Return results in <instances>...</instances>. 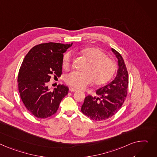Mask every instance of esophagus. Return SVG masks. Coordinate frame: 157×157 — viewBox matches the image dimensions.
Returning <instances> with one entry per match:
<instances>
[{
	"label": "esophagus",
	"instance_id": "esophagus-1",
	"mask_svg": "<svg viewBox=\"0 0 157 157\" xmlns=\"http://www.w3.org/2000/svg\"><path fill=\"white\" fill-rule=\"evenodd\" d=\"M69 90H70V91H71V92H75V91H78V90H76V89H75V88H69Z\"/></svg>",
	"mask_w": 157,
	"mask_h": 157
}]
</instances>
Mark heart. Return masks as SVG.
Listing matches in <instances>:
<instances>
[{
    "instance_id": "1",
    "label": "heart",
    "mask_w": 157,
    "mask_h": 157,
    "mask_svg": "<svg viewBox=\"0 0 157 157\" xmlns=\"http://www.w3.org/2000/svg\"><path fill=\"white\" fill-rule=\"evenodd\" d=\"M88 64L85 72L72 71L66 76V82L73 88L83 89L93 81L95 84L100 85L107 82L113 75L116 64L101 50L96 48H88L82 50ZM72 60L71 52H67L62 59V67L66 70L70 68Z\"/></svg>"
}]
</instances>
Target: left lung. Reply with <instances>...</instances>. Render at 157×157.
Listing matches in <instances>:
<instances>
[{
	"mask_svg": "<svg viewBox=\"0 0 157 157\" xmlns=\"http://www.w3.org/2000/svg\"><path fill=\"white\" fill-rule=\"evenodd\" d=\"M112 51L118 59L117 76L109 84L96 91L99 97L88 95L81 106L83 114L92 120H106L116 114L121 108L128 94V72L124 60L117 51Z\"/></svg>",
	"mask_w": 157,
	"mask_h": 157,
	"instance_id": "8db88e82",
	"label": "left lung"
}]
</instances>
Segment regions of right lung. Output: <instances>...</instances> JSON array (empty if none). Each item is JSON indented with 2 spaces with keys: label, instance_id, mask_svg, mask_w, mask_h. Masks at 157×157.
<instances>
[{
  "label": "right lung",
  "instance_id": "1",
  "mask_svg": "<svg viewBox=\"0 0 157 157\" xmlns=\"http://www.w3.org/2000/svg\"><path fill=\"white\" fill-rule=\"evenodd\" d=\"M71 44L49 42L33 47L25 56L19 71L18 90L27 110L37 118L45 119L57 112L69 91L59 85L51 91L47 82L52 76L62 75V59Z\"/></svg>",
  "mask_w": 157,
  "mask_h": 157
}]
</instances>
